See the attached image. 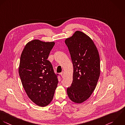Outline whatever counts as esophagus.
<instances>
[{"label":"esophagus","instance_id":"34e87169","mask_svg":"<svg viewBox=\"0 0 125 125\" xmlns=\"http://www.w3.org/2000/svg\"><path fill=\"white\" fill-rule=\"evenodd\" d=\"M60 74H61V77H62V78H64V77H65V73H64V72H61V73H60Z\"/></svg>","mask_w":125,"mask_h":125}]
</instances>
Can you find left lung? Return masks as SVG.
I'll return each instance as SVG.
<instances>
[{
    "mask_svg": "<svg viewBox=\"0 0 125 125\" xmlns=\"http://www.w3.org/2000/svg\"><path fill=\"white\" fill-rule=\"evenodd\" d=\"M65 42L73 67V81L67 94L72 101L81 103L90 97L99 78V53L91 38L80 31H76Z\"/></svg>",
    "mask_w": 125,
    "mask_h": 125,
    "instance_id": "obj_1",
    "label": "left lung"
}]
</instances>
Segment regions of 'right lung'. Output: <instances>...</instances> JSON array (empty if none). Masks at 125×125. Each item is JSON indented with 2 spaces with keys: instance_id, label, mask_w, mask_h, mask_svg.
Here are the masks:
<instances>
[{
  "instance_id": "add662e5",
  "label": "right lung",
  "mask_w": 125,
  "mask_h": 125,
  "mask_svg": "<svg viewBox=\"0 0 125 125\" xmlns=\"http://www.w3.org/2000/svg\"><path fill=\"white\" fill-rule=\"evenodd\" d=\"M54 44L33 40L26 45L20 56L18 71L23 87L29 98L41 107L52 101L58 82V74L47 60Z\"/></svg>"
}]
</instances>
